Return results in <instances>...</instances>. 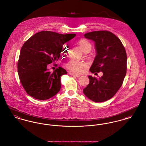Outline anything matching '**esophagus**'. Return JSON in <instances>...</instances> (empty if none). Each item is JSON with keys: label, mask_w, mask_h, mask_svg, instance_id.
<instances>
[{"label": "esophagus", "mask_w": 146, "mask_h": 146, "mask_svg": "<svg viewBox=\"0 0 146 146\" xmlns=\"http://www.w3.org/2000/svg\"><path fill=\"white\" fill-rule=\"evenodd\" d=\"M69 74L72 76H73V77L78 78L80 77V75H78V74H72V73H69Z\"/></svg>", "instance_id": "esophagus-1"}]
</instances>
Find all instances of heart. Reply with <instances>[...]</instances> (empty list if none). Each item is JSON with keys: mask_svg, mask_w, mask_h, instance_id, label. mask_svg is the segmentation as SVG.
<instances>
[{"mask_svg": "<svg viewBox=\"0 0 146 146\" xmlns=\"http://www.w3.org/2000/svg\"><path fill=\"white\" fill-rule=\"evenodd\" d=\"M78 44L80 46L82 50L84 52H89L92 49V44L86 39L81 38L78 41ZM68 47L67 44H65L63 47V52H67ZM67 68L72 72L78 73L80 72L86 66L84 63L80 61L75 60H70L66 65Z\"/></svg>", "mask_w": 146, "mask_h": 146, "instance_id": "b5f03b06", "label": "heart"}]
</instances>
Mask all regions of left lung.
Listing matches in <instances>:
<instances>
[{
    "label": "left lung",
    "mask_w": 146,
    "mask_h": 146,
    "mask_svg": "<svg viewBox=\"0 0 146 146\" xmlns=\"http://www.w3.org/2000/svg\"><path fill=\"white\" fill-rule=\"evenodd\" d=\"M95 42L96 55L90 71L102 72L99 78L88 76L89 83L83 89L86 96L94 102H103L112 98L122 85L126 74L127 54L121 40L111 32L96 31L84 34Z\"/></svg>",
    "instance_id": "left-lung-1"
}]
</instances>
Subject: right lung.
<instances>
[{"instance_id":"right-lung-1","label":"right lung","mask_w":146,"mask_h":146,"mask_svg":"<svg viewBox=\"0 0 146 146\" xmlns=\"http://www.w3.org/2000/svg\"><path fill=\"white\" fill-rule=\"evenodd\" d=\"M76 35L43 31L35 34L24 43L17 62V72L27 94L43 100L58 93L61 76L67 73L61 67L51 73L47 66L58 60L64 43Z\"/></svg>"}]
</instances>
